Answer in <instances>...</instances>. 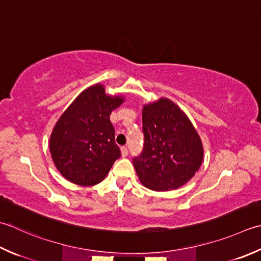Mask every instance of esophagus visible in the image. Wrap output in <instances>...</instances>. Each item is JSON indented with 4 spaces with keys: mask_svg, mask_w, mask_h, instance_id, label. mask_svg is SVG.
<instances>
[{
    "mask_svg": "<svg viewBox=\"0 0 261 261\" xmlns=\"http://www.w3.org/2000/svg\"><path fill=\"white\" fill-rule=\"evenodd\" d=\"M121 154L123 157H126L129 155V149H127V147H121Z\"/></svg>",
    "mask_w": 261,
    "mask_h": 261,
    "instance_id": "esophagus-1",
    "label": "esophagus"
}]
</instances>
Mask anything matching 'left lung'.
Here are the masks:
<instances>
[{"mask_svg": "<svg viewBox=\"0 0 261 261\" xmlns=\"http://www.w3.org/2000/svg\"><path fill=\"white\" fill-rule=\"evenodd\" d=\"M144 148L132 162L140 182L154 191L177 189L199 170L200 138L178 106L161 98L142 110Z\"/></svg>", "mask_w": 261, "mask_h": 261, "instance_id": "8db88e82", "label": "left lung"}]
</instances>
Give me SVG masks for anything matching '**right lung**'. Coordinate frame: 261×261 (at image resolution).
I'll list each match as a JSON object with an SVG mask.
<instances>
[{"label":"right lung","mask_w":261,"mask_h":261,"mask_svg":"<svg viewBox=\"0 0 261 261\" xmlns=\"http://www.w3.org/2000/svg\"><path fill=\"white\" fill-rule=\"evenodd\" d=\"M123 103L105 94L101 85L83 91L55 124L49 150L56 168L66 180L79 186L101 182L120 158L112 111Z\"/></svg>","instance_id":"right-lung-1"}]
</instances>
